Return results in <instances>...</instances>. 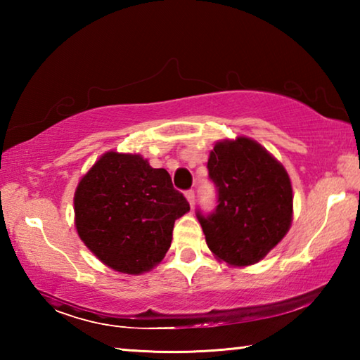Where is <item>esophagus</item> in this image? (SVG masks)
<instances>
[{
    "label": "esophagus",
    "instance_id": "esophagus-1",
    "mask_svg": "<svg viewBox=\"0 0 360 360\" xmlns=\"http://www.w3.org/2000/svg\"><path fill=\"white\" fill-rule=\"evenodd\" d=\"M186 198H187V202L191 203V206H193V203H195V192L193 191H187L186 192Z\"/></svg>",
    "mask_w": 360,
    "mask_h": 360
}]
</instances>
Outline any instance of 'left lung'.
Wrapping results in <instances>:
<instances>
[{
	"instance_id": "1",
	"label": "left lung",
	"mask_w": 360,
	"mask_h": 360,
	"mask_svg": "<svg viewBox=\"0 0 360 360\" xmlns=\"http://www.w3.org/2000/svg\"><path fill=\"white\" fill-rule=\"evenodd\" d=\"M217 188L211 214L197 211L206 245L231 266L260 262L292 224V186L285 168L251 138L216 143L208 158Z\"/></svg>"
}]
</instances>
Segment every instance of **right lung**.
Returning a JSON list of instances; mask_svg holds the SVG:
<instances>
[{
	"label": "right lung",
	"instance_id": "1",
	"mask_svg": "<svg viewBox=\"0 0 360 360\" xmlns=\"http://www.w3.org/2000/svg\"><path fill=\"white\" fill-rule=\"evenodd\" d=\"M188 210L167 169L152 168L139 154H103L75 193L77 235L103 264L127 275L160 264L174 221Z\"/></svg>",
	"mask_w": 360,
	"mask_h": 360
}]
</instances>
